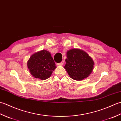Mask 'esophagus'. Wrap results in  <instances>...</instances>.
Listing matches in <instances>:
<instances>
[{
	"instance_id": "obj_1",
	"label": "esophagus",
	"mask_w": 121,
	"mask_h": 121,
	"mask_svg": "<svg viewBox=\"0 0 121 121\" xmlns=\"http://www.w3.org/2000/svg\"><path fill=\"white\" fill-rule=\"evenodd\" d=\"M63 62H64V60L62 61V62H61L60 63H57V65H63Z\"/></svg>"
}]
</instances>
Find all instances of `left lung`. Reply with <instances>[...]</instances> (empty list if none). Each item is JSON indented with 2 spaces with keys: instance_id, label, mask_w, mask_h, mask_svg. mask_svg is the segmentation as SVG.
<instances>
[{
  "instance_id": "1",
  "label": "left lung",
  "mask_w": 121,
  "mask_h": 121,
  "mask_svg": "<svg viewBox=\"0 0 121 121\" xmlns=\"http://www.w3.org/2000/svg\"><path fill=\"white\" fill-rule=\"evenodd\" d=\"M66 65L64 66L71 78L82 81L90 75L94 67L92 59L85 51L72 49L66 52Z\"/></svg>"
}]
</instances>
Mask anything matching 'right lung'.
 Returning a JSON list of instances; mask_svg holds the SVG:
<instances>
[{"label": "right lung", "mask_w": 121, "mask_h": 121, "mask_svg": "<svg viewBox=\"0 0 121 121\" xmlns=\"http://www.w3.org/2000/svg\"><path fill=\"white\" fill-rule=\"evenodd\" d=\"M27 65L31 75L42 81L50 78L56 68L50 53L46 50L33 53L27 61Z\"/></svg>", "instance_id": "obj_1"}]
</instances>
